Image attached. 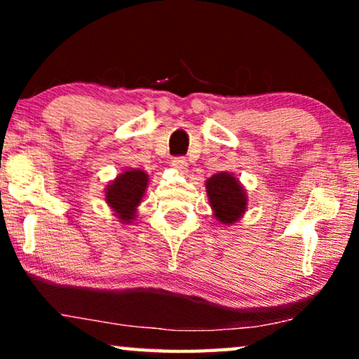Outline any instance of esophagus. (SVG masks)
Wrapping results in <instances>:
<instances>
[{
	"label": "esophagus",
	"instance_id": "esophagus-1",
	"mask_svg": "<svg viewBox=\"0 0 359 359\" xmlns=\"http://www.w3.org/2000/svg\"><path fill=\"white\" fill-rule=\"evenodd\" d=\"M171 166H173L175 170L181 171V173H186L188 171V161H186V158H173L171 160Z\"/></svg>",
	"mask_w": 359,
	"mask_h": 359
}]
</instances>
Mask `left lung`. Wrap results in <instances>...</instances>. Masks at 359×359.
<instances>
[{
    "label": "left lung",
    "instance_id": "obj_1",
    "mask_svg": "<svg viewBox=\"0 0 359 359\" xmlns=\"http://www.w3.org/2000/svg\"><path fill=\"white\" fill-rule=\"evenodd\" d=\"M205 193L214 217L222 225H233L248 210L247 189L229 171H220L205 180Z\"/></svg>",
    "mask_w": 359,
    "mask_h": 359
}]
</instances>
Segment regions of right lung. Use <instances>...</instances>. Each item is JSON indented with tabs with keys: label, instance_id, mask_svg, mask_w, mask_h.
Segmentation results:
<instances>
[{
	"label": "right lung",
	"instance_id": "1",
	"mask_svg": "<svg viewBox=\"0 0 359 359\" xmlns=\"http://www.w3.org/2000/svg\"><path fill=\"white\" fill-rule=\"evenodd\" d=\"M149 175L139 168H127L104 188V201L122 225H130L149 188Z\"/></svg>",
	"mask_w": 359,
	"mask_h": 359
}]
</instances>
